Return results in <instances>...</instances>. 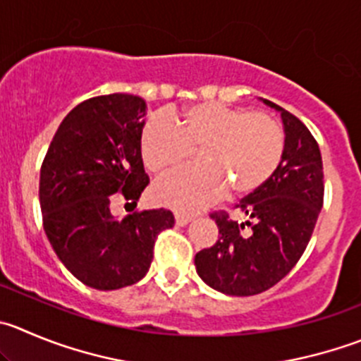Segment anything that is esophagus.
Listing matches in <instances>:
<instances>
[{
  "label": "esophagus",
  "mask_w": 361,
  "mask_h": 361,
  "mask_svg": "<svg viewBox=\"0 0 361 361\" xmlns=\"http://www.w3.org/2000/svg\"><path fill=\"white\" fill-rule=\"evenodd\" d=\"M191 221V216H186V214H175V223H177L178 226H184V225H188V223Z\"/></svg>",
  "instance_id": "1"
}]
</instances>
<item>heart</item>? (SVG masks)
<instances>
[{"instance_id":"1","label":"heart","mask_w":361,"mask_h":361,"mask_svg":"<svg viewBox=\"0 0 361 361\" xmlns=\"http://www.w3.org/2000/svg\"><path fill=\"white\" fill-rule=\"evenodd\" d=\"M198 149L202 163L213 170L191 166L159 178L154 186L159 204L183 212L200 211L221 195V180L234 195L253 193L280 164L283 131L269 113L200 102L171 120L152 116L140 135L143 164L152 173L184 164Z\"/></svg>"}]
</instances>
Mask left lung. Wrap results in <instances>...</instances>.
I'll list each match as a JSON object with an SVG mask.
<instances>
[{"instance_id": "1", "label": "left lung", "mask_w": 361, "mask_h": 361, "mask_svg": "<svg viewBox=\"0 0 361 361\" xmlns=\"http://www.w3.org/2000/svg\"><path fill=\"white\" fill-rule=\"evenodd\" d=\"M283 122V154L274 173L238 207L248 221L216 212L219 238L195 255L202 280L228 296H253L276 286L303 255L322 207V159L307 126L274 102ZM245 226H249L243 233Z\"/></svg>"}]
</instances>
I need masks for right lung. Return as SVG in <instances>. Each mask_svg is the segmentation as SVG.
<instances>
[{
	"instance_id": "1",
	"label": "right lung",
	"mask_w": 361,
	"mask_h": 361,
	"mask_svg": "<svg viewBox=\"0 0 361 361\" xmlns=\"http://www.w3.org/2000/svg\"><path fill=\"white\" fill-rule=\"evenodd\" d=\"M147 104L111 94L75 106L58 127L40 170V209L58 259L85 286L115 290L142 280L173 214L152 209L118 219L111 200L136 205L149 184L140 152Z\"/></svg>"
}]
</instances>
